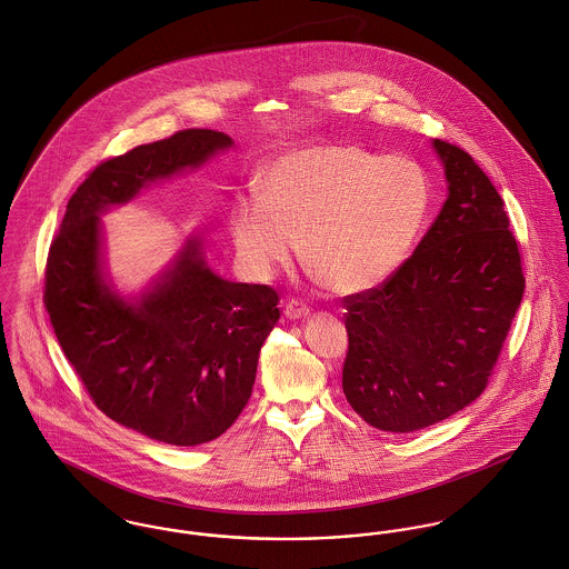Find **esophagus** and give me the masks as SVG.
Returning a JSON list of instances; mask_svg holds the SVG:
<instances>
[{"label": "esophagus", "mask_w": 569, "mask_h": 569, "mask_svg": "<svg viewBox=\"0 0 569 569\" xmlns=\"http://www.w3.org/2000/svg\"><path fill=\"white\" fill-rule=\"evenodd\" d=\"M308 315H310V308H308L306 303H301V301H297V299L288 301V306H286V316H288L290 320H297V318H306Z\"/></svg>", "instance_id": "esophagus-1"}]
</instances>
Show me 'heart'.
<instances>
[{"mask_svg": "<svg viewBox=\"0 0 569 569\" xmlns=\"http://www.w3.org/2000/svg\"><path fill=\"white\" fill-rule=\"evenodd\" d=\"M430 207L421 166L351 143H316L268 163L261 191L233 200L229 229L247 266L268 274L299 244L340 295L383 283L410 253Z\"/></svg>", "mask_w": 569, "mask_h": 569, "instance_id": "obj_1", "label": "heart"}]
</instances>
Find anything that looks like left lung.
Wrapping results in <instances>:
<instances>
[{
  "mask_svg": "<svg viewBox=\"0 0 569 569\" xmlns=\"http://www.w3.org/2000/svg\"><path fill=\"white\" fill-rule=\"evenodd\" d=\"M447 200L381 286L345 297L342 390L383 432H417L482 395L523 297L505 200L469 152L432 141Z\"/></svg>",
  "mask_w": 569,
  "mask_h": 569,
  "instance_id": "8db88e82",
  "label": "left lung"
}]
</instances>
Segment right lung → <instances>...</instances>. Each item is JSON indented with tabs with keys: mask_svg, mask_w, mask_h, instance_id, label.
Here are the masks:
<instances>
[{
	"mask_svg": "<svg viewBox=\"0 0 569 569\" xmlns=\"http://www.w3.org/2000/svg\"><path fill=\"white\" fill-rule=\"evenodd\" d=\"M231 146L224 132L188 128L102 161L69 198L48 254L46 310L93 403L168 445L213 441L233 426L279 297L270 286L218 277L190 238L146 292L124 299L104 279L100 216Z\"/></svg>",
	"mask_w": 569,
	"mask_h": 569,
	"instance_id": "add662e5",
	"label": "right lung"
}]
</instances>
